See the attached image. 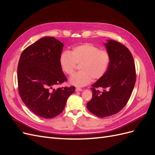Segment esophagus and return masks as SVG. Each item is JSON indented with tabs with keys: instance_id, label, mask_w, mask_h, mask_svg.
Segmentation results:
<instances>
[{
	"instance_id": "34e87169",
	"label": "esophagus",
	"mask_w": 155,
	"mask_h": 155,
	"mask_svg": "<svg viewBox=\"0 0 155 155\" xmlns=\"http://www.w3.org/2000/svg\"><path fill=\"white\" fill-rule=\"evenodd\" d=\"M82 91H83L82 88H76V92Z\"/></svg>"
}]
</instances>
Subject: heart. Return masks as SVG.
I'll list each match as a JSON object with an SVG mask.
<instances>
[{"label":"heart","mask_w":155,"mask_h":155,"mask_svg":"<svg viewBox=\"0 0 155 155\" xmlns=\"http://www.w3.org/2000/svg\"><path fill=\"white\" fill-rule=\"evenodd\" d=\"M61 69L67 75H72L79 64L80 71L73 74L70 83L76 87H84L92 79H99L105 76L110 63L109 51L100 49L92 43L74 46L71 51L64 50L59 55Z\"/></svg>","instance_id":"1"}]
</instances>
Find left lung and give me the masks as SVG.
Here are the masks:
<instances>
[{"instance_id": "8db88e82", "label": "left lung", "mask_w": 155, "mask_h": 155, "mask_svg": "<svg viewBox=\"0 0 155 155\" xmlns=\"http://www.w3.org/2000/svg\"><path fill=\"white\" fill-rule=\"evenodd\" d=\"M110 54V63L105 76L91 88L92 97L88 110L104 118L118 113L127 104L136 83L134 59L129 50L118 42L109 40L105 44ZM103 90L100 91L99 88Z\"/></svg>"}]
</instances>
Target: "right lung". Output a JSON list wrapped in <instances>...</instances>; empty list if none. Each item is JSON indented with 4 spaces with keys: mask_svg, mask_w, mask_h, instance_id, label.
Instances as JSON below:
<instances>
[{
    "mask_svg": "<svg viewBox=\"0 0 155 155\" xmlns=\"http://www.w3.org/2000/svg\"><path fill=\"white\" fill-rule=\"evenodd\" d=\"M63 44L53 37H45L28 46L18 63V90L22 101L36 115L52 118L64 109L74 87L54 88L67 81L59 58Z\"/></svg>",
    "mask_w": 155,
    "mask_h": 155,
    "instance_id": "obj_1",
    "label": "right lung"
}]
</instances>
